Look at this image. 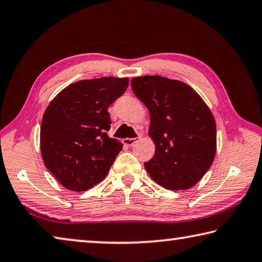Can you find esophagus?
<instances>
[{
    "label": "esophagus",
    "instance_id": "obj_1",
    "mask_svg": "<svg viewBox=\"0 0 262 262\" xmlns=\"http://www.w3.org/2000/svg\"><path fill=\"white\" fill-rule=\"evenodd\" d=\"M141 138V134L138 135V137L137 138H125L123 139V144L126 145V146H134V145L138 141L139 139Z\"/></svg>",
    "mask_w": 262,
    "mask_h": 262
}]
</instances>
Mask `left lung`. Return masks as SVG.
<instances>
[{
	"mask_svg": "<svg viewBox=\"0 0 262 262\" xmlns=\"http://www.w3.org/2000/svg\"><path fill=\"white\" fill-rule=\"evenodd\" d=\"M149 113L148 136L156 145L145 162L149 177L168 190H187L207 173L216 156V122L190 85L159 75L131 80Z\"/></svg>",
	"mask_w": 262,
	"mask_h": 262,
	"instance_id": "8db88e82",
	"label": "left lung"
}]
</instances>
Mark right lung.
Returning a JSON list of instances; mask_svg holds the SVG:
<instances>
[{"label":"right lung","instance_id":"right-lung-1","mask_svg":"<svg viewBox=\"0 0 262 262\" xmlns=\"http://www.w3.org/2000/svg\"><path fill=\"white\" fill-rule=\"evenodd\" d=\"M127 78L81 80L62 89L42 116L40 152L46 168L72 191H84L109 173L123 144L110 138V104L125 93Z\"/></svg>","mask_w":262,"mask_h":262}]
</instances>
